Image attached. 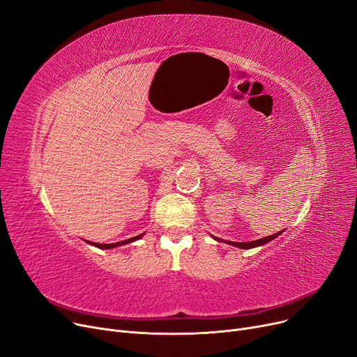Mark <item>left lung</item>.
Instances as JSON below:
<instances>
[{
    "label": "left lung",
    "instance_id": "obj_1",
    "mask_svg": "<svg viewBox=\"0 0 357 357\" xmlns=\"http://www.w3.org/2000/svg\"><path fill=\"white\" fill-rule=\"evenodd\" d=\"M282 231H284V230H282ZM282 231H278L276 234H272V236H268V237H264V238H259V240H253V241H245V243L222 240V238H218V237H214V236H213V237H214L215 240H218V241H226V243H229V245L236 246V248H240V249H253V248H259V246L266 245V243H269L271 240H273V238L278 237L279 234H282Z\"/></svg>",
    "mask_w": 357,
    "mask_h": 357
}]
</instances>
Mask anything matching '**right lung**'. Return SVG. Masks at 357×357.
Here are the masks:
<instances>
[{"instance_id":"add662e5","label":"right lung","mask_w":357,"mask_h":357,"mask_svg":"<svg viewBox=\"0 0 357 357\" xmlns=\"http://www.w3.org/2000/svg\"><path fill=\"white\" fill-rule=\"evenodd\" d=\"M143 236H144V233H142V234H139V236H136V237H131V238H127V240L119 241V243H108V245H104V243H92V241H86V243H89V245L96 246V248H98V249H112V248H117V246L128 245V243H133V241H136V240L142 238Z\"/></svg>"}]
</instances>
